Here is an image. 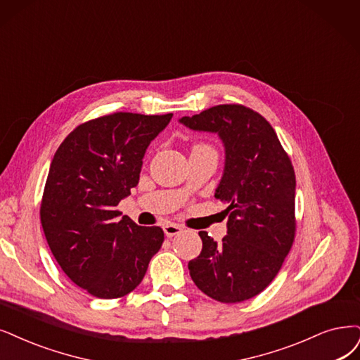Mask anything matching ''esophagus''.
Listing matches in <instances>:
<instances>
[{"label":"esophagus","mask_w":360,"mask_h":360,"mask_svg":"<svg viewBox=\"0 0 360 360\" xmlns=\"http://www.w3.org/2000/svg\"><path fill=\"white\" fill-rule=\"evenodd\" d=\"M163 231L167 237H173V236H178L182 233V227H179V225H176V224H166V225H163Z\"/></svg>","instance_id":"1"}]
</instances>
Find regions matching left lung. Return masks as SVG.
<instances>
[{
    "mask_svg": "<svg viewBox=\"0 0 360 360\" xmlns=\"http://www.w3.org/2000/svg\"><path fill=\"white\" fill-rule=\"evenodd\" d=\"M179 123L217 133L225 151L215 197L229 205L227 236L217 243L198 233L203 248L190 276L207 297L242 302L271 283L294 243V167L271 124L243 105H217Z\"/></svg>",
    "mask_w": 360,
    "mask_h": 360,
    "instance_id": "1",
    "label": "left lung"
}]
</instances>
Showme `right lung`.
I'll use <instances>...</instances> for the list:
<instances>
[{
	"mask_svg": "<svg viewBox=\"0 0 360 360\" xmlns=\"http://www.w3.org/2000/svg\"><path fill=\"white\" fill-rule=\"evenodd\" d=\"M173 114L115 112L75 127L51 160L39 217L53 257L71 281L103 300L127 295L162 248L115 206L139 182L151 141Z\"/></svg>",
	"mask_w": 360,
	"mask_h": 360,
	"instance_id": "right-lung-1",
	"label": "right lung"
}]
</instances>
